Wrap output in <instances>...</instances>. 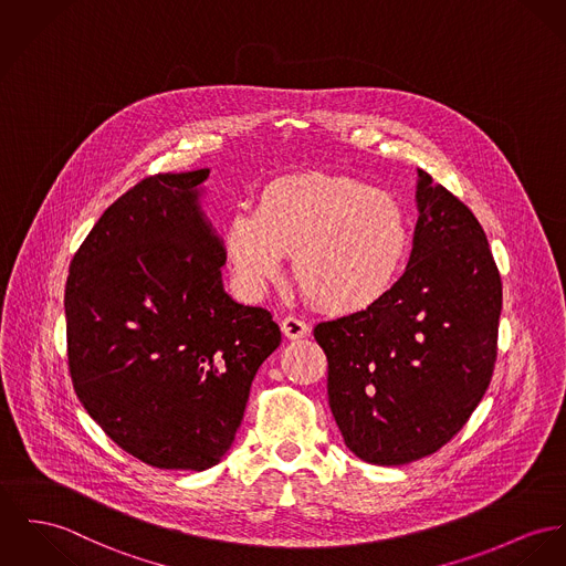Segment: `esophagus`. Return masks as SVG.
Segmentation results:
<instances>
[{"label":"esophagus","mask_w":566,"mask_h":566,"mask_svg":"<svg viewBox=\"0 0 566 566\" xmlns=\"http://www.w3.org/2000/svg\"><path fill=\"white\" fill-rule=\"evenodd\" d=\"M307 332H310V327H307V323L302 321V318H297V316H286V318H282V334H284L286 338L300 340V338L307 336Z\"/></svg>","instance_id":"esophagus-1"}]
</instances>
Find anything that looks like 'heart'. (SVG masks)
Returning <instances> with one entry per match:
<instances>
[{
  "label": "heart",
  "mask_w": 566,
  "mask_h": 566,
  "mask_svg": "<svg viewBox=\"0 0 566 566\" xmlns=\"http://www.w3.org/2000/svg\"><path fill=\"white\" fill-rule=\"evenodd\" d=\"M409 223L390 193L347 176L297 175L271 182L254 211H237L223 248L250 289L273 282L284 256L310 302L357 314L384 302L409 254Z\"/></svg>",
  "instance_id": "heart-1"
}]
</instances>
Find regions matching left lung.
<instances>
[{"instance_id": "obj_1", "label": "left lung", "mask_w": 566, "mask_h": 566, "mask_svg": "<svg viewBox=\"0 0 566 566\" xmlns=\"http://www.w3.org/2000/svg\"><path fill=\"white\" fill-rule=\"evenodd\" d=\"M413 250L390 295L325 321L327 396L350 452L375 465L429 457L491 384L502 280L474 213L418 170Z\"/></svg>"}]
</instances>
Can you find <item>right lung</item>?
Wrapping results in <instances>:
<instances>
[{
  "mask_svg": "<svg viewBox=\"0 0 566 566\" xmlns=\"http://www.w3.org/2000/svg\"><path fill=\"white\" fill-rule=\"evenodd\" d=\"M209 170L142 178L94 223L66 277V357L90 418L159 470L218 465L280 347L271 312L232 302L198 209Z\"/></svg>",
  "mask_w": 566,
  "mask_h": 566,
  "instance_id": "obj_1",
  "label": "right lung"
}]
</instances>
